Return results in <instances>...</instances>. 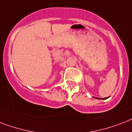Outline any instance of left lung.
Listing matches in <instances>:
<instances>
[{"instance_id":"1","label":"left lung","mask_w":132,"mask_h":132,"mask_svg":"<svg viewBox=\"0 0 132 132\" xmlns=\"http://www.w3.org/2000/svg\"><path fill=\"white\" fill-rule=\"evenodd\" d=\"M95 97V98H97V99H100V98H99V97ZM101 99L104 100V99H105V98H101Z\"/></svg>"}]
</instances>
